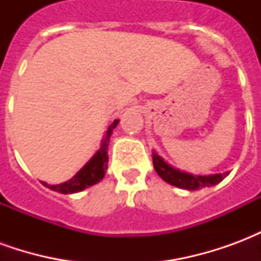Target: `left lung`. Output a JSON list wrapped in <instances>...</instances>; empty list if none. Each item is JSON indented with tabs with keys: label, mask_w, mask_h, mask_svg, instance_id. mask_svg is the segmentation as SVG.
I'll return each instance as SVG.
<instances>
[{
	"label": "left lung",
	"mask_w": 261,
	"mask_h": 261,
	"mask_svg": "<svg viewBox=\"0 0 261 261\" xmlns=\"http://www.w3.org/2000/svg\"><path fill=\"white\" fill-rule=\"evenodd\" d=\"M152 161L153 168L156 170V173L162 177V180L169 183L172 186L186 189V190H198V189H202V187L215 186L221 180H224V177L229 175V172L204 176L187 173L185 170L176 169L172 165L165 162V159L161 158L155 151L152 152Z\"/></svg>",
	"instance_id": "8db88e82"
}]
</instances>
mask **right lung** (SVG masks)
<instances>
[{
  "mask_svg": "<svg viewBox=\"0 0 261 261\" xmlns=\"http://www.w3.org/2000/svg\"><path fill=\"white\" fill-rule=\"evenodd\" d=\"M117 124H119V120H114L113 123L109 125L105 138L100 144V148L69 180L60 183V185H47L46 181H42L43 186L48 187L54 192L61 193V194H72V193L82 192L89 186L99 183L105 177V173L108 170V147L110 142V136L114 128L117 127Z\"/></svg>",
  "mask_w": 261,
  "mask_h": 261,
  "instance_id": "right-lung-1",
  "label": "right lung"
}]
</instances>
